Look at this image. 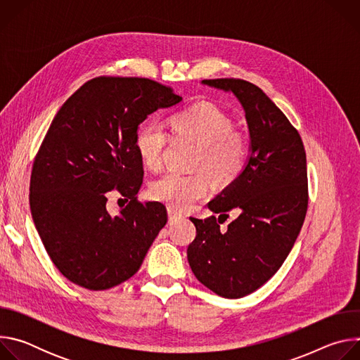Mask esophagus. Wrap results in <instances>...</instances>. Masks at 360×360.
<instances>
[{
    "mask_svg": "<svg viewBox=\"0 0 360 360\" xmlns=\"http://www.w3.org/2000/svg\"><path fill=\"white\" fill-rule=\"evenodd\" d=\"M182 217L184 215L181 212H178V211H175L172 208H168V218H169V221H176V219H181Z\"/></svg>",
    "mask_w": 360,
    "mask_h": 360,
    "instance_id": "esophagus-1",
    "label": "esophagus"
}]
</instances>
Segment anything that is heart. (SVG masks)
Masks as SVG:
<instances>
[{
	"mask_svg": "<svg viewBox=\"0 0 360 360\" xmlns=\"http://www.w3.org/2000/svg\"><path fill=\"white\" fill-rule=\"evenodd\" d=\"M168 124L174 135L198 142L193 168L207 171L218 186L232 184L243 172L249 155L248 138L233 129L231 117L215 104L198 102L172 114ZM167 142L168 134L160 121H148L138 128L134 148L145 168L158 171L162 167ZM210 189L211 181L205 172H167L152 181L149 195L172 210H185L207 196Z\"/></svg>",
	"mask_w": 360,
	"mask_h": 360,
	"instance_id": "1",
	"label": "heart"
}]
</instances>
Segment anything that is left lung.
Instances as JSON below:
<instances>
[{"instance_id": "8db88e82", "label": "left lung", "mask_w": 360, "mask_h": 360, "mask_svg": "<svg viewBox=\"0 0 360 360\" xmlns=\"http://www.w3.org/2000/svg\"><path fill=\"white\" fill-rule=\"evenodd\" d=\"M202 84L238 98L250 153L239 178L208 203L219 218H191L196 238L188 262L202 285L238 299L268 282L293 248L307 211L306 153L299 132L259 86L235 78ZM232 209L240 217L222 231L219 221Z\"/></svg>"}]
</instances>
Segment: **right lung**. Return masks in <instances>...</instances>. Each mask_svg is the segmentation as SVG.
Here are the masks:
<instances>
[{
  "label": "right lung",
  "mask_w": 360,
  "mask_h": 360,
  "mask_svg": "<svg viewBox=\"0 0 360 360\" xmlns=\"http://www.w3.org/2000/svg\"><path fill=\"white\" fill-rule=\"evenodd\" d=\"M182 101L148 78L98 77L60 108L39 146L30 182V208L51 261L89 290L114 288L141 268L168 221L160 202H139L143 168L134 138L139 124ZM129 205L115 217L106 193Z\"/></svg>",
  "instance_id": "right-lung-1"
}]
</instances>
